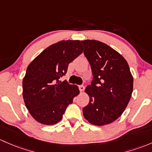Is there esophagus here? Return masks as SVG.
Masks as SVG:
<instances>
[{
    "label": "esophagus",
    "mask_w": 152,
    "mask_h": 152,
    "mask_svg": "<svg viewBox=\"0 0 152 152\" xmlns=\"http://www.w3.org/2000/svg\"><path fill=\"white\" fill-rule=\"evenodd\" d=\"M79 89H80V91L81 92H83L84 90H85V86H84L83 85L79 86Z\"/></svg>",
    "instance_id": "esophagus-1"
}]
</instances>
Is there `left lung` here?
I'll return each mask as SVG.
<instances>
[{"label": "left lung", "mask_w": 152, "mask_h": 152, "mask_svg": "<svg viewBox=\"0 0 152 152\" xmlns=\"http://www.w3.org/2000/svg\"><path fill=\"white\" fill-rule=\"evenodd\" d=\"M81 42L93 74L91 85L85 90L90 99L83 109L84 118L96 126L108 124L127 106L133 91V77L126 61L108 45L96 40Z\"/></svg>", "instance_id": "1"}]
</instances>
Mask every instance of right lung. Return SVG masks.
Wrapping results in <instances>:
<instances>
[{"instance_id": "obj_1", "label": "right lung", "mask_w": 152, "mask_h": 152, "mask_svg": "<svg viewBox=\"0 0 152 152\" xmlns=\"http://www.w3.org/2000/svg\"><path fill=\"white\" fill-rule=\"evenodd\" d=\"M83 50L79 40L61 41L46 48L28 65L23 80V95L36 121L46 125L59 122L67 106L79 94L77 86L59 79Z\"/></svg>"}]
</instances>
